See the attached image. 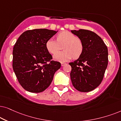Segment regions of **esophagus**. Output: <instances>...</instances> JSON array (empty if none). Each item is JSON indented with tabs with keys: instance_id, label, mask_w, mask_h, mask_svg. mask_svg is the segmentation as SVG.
Returning <instances> with one entry per match:
<instances>
[{
	"instance_id": "esophagus-1",
	"label": "esophagus",
	"mask_w": 121,
	"mask_h": 121,
	"mask_svg": "<svg viewBox=\"0 0 121 121\" xmlns=\"http://www.w3.org/2000/svg\"><path fill=\"white\" fill-rule=\"evenodd\" d=\"M61 66H63L65 65L66 64V63H64V62H61Z\"/></svg>"
}]
</instances>
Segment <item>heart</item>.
I'll return each instance as SVG.
<instances>
[{"instance_id": "b5f03b06", "label": "heart", "mask_w": 121, "mask_h": 121, "mask_svg": "<svg viewBox=\"0 0 121 121\" xmlns=\"http://www.w3.org/2000/svg\"><path fill=\"white\" fill-rule=\"evenodd\" d=\"M63 45L62 52L56 53L60 48V45ZM46 48L50 54H54V59L60 62H66L72 57L78 59L82 54L83 44L79 38L68 31H63L59 33L56 40L50 39L46 43Z\"/></svg>"}]
</instances>
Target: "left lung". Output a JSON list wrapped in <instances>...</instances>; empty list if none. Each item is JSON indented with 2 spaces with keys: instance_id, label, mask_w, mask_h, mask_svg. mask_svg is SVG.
<instances>
[{
  "instance_id": "8db88e82",
  "label": "left lung",
  "mask_w": 121,
  "mask_h": 121,
  "mask_svg": "<svg viewBox=\"0 0 121 121\" xmlns=\"http://www.w3.org/2000/svg\"><path fill=\"white\" fill-rule=\"evenodd\" d=\"M81 39L83 51L81 56L69 63L72 85L78 91L90 92L100 85L108 65V49L102 39L88 30H71Z\"/></svg>"
}]
</instances>
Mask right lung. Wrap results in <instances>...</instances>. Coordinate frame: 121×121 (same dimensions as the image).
<instances>
[{"instance_id": "obj_1", "label": "right lung", "mask_w": 121, "mask_h": 121, "mask_svg": "<svg viewBox=\"0 0 121 121\" xmlns=\"http://www.w3.org/2000/svg\"><path fill=\"white\" fill-rule=\"evenodd\" d=\"M58 31L46 29L27 30L19 36L13 51V68L19 82L26 91H44L61 67L46 48V43Z\"/></svg>"}]
</instances>
